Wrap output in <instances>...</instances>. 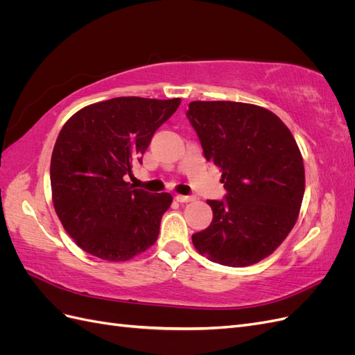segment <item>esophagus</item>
<instances>
[{
	"instance_id": "34e87169",
	"label": "esophagus",
	"mask_w": 355,
	"mask_h": 355,
	"mask_svg": "<svg viewBox=\"0 0 355 355\" xmlns=\"http://www.w3.org/2000/svg\"><path fill=\"white\" fill-rule=\"evenodd\" d=\"M175 198L179 202H189V201L194 200V197H192V196H180V194H178Z\"/></svg>"
}]
</instances>
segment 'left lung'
<instances>
[{
	"mask_svg": "<svg viewBox=\"0 0 355 355\" xmlns=\"http://www.w3.org/2000/svg\"><path fill=\"white\" fill-rule=\"evenodd\" d=\"M187 116L227 189L222 200H207L211 223L192 243L225 266L257 263L292 231L302 204L305 170L295 137L275 114L249 103L197 101Z\"/></svg>",
	"mask_w": 355,
	"mask_h": 355,
	"instance_id": "8db88e82",
	"label": "left lung"
}]
</instances>
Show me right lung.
<instances>
[{"instance_id":"right-lung-1","label":"right lung","mask_w":355,"mask_h":355,"mask_svg":"<svg viewBox=\"0 0 355 355\" xmlns=\"http://www.w3.org/2000/svg\"><path fill=\"white\" fill-rule=\"evenodd\" d=\"M180 99L114 98L85 106L62 127L53 148L50 182L63 228L84 252L127 261L151 247L171 196L124 180Z\"/></svg>"}]
</instances>
